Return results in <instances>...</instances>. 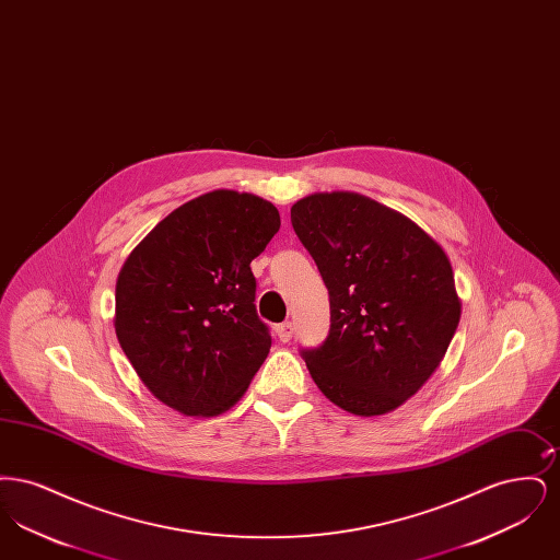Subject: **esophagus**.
<instances>
[{
    "mask_svg": "<svg viewBox=\"0 0 560 560\" xmlns=\"http://www.w3.org/2000/svg\"><path fill=\"white\" fill-rule=\"evenodd\" d=\"M277 336L281 342H290L293 336V323L292 320H285V323H279L277 325Z\"/></svg>",
    "mask_w": 560,
    "mask_h": 560,
    "instance_id": "obj_1",
    "label": "esophagus"
}]
</instances>
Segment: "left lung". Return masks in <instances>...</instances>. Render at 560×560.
Returning a JSON list of instances; mask_svg holds the SVG:
<instances>
[{
    "label": "left lung",
    "mask_w": 560,
    "mask_h": 560,
    "mask_svg": "<svg viewBox=\"0 0 560 560\" xmlns=\"http://www.w3.org/2000/svg\"><path fill=\"white\" fill-rule=\"evenodd\" d=\"M292 224L329 292V336L302 350L315 384L354 416L397 409L441 365L459 323L445 249L407 215L350 190L295 201Z\"/></svg>",
    "instance_id": "left-lung-1"
}]
</instances>
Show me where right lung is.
<instances>
[{
    "instance_id": "right-lung-1",
    "label": "right lung",
    "mask_w": 560,
    "mask_h": 560,
    "mask_svg": "<svg viewBox=\"0 0 560 560\" xmlns=\"http://www.w3.org/2000/svg\"><path fill=\"white\" fill-rule=\"evenodd\" d=\"M279 226L267 199L218 188L165 215L126 258L115 334L163 405L210 418L247 390L270 350L249 265Z\"/></svg>"
}]
</instances>
